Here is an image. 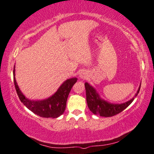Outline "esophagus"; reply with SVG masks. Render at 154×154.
I'll use <instances>...</instances> for the list:
<instances>
[{"label":"esophagus","mask_w":154,"mask_h":154,"mask_svg":"<svg viewBox=\"0 0 154 154\" xmlns=\"http://www.w3.org/2000/svg\"><path fill=\"white\" fill-rule=\"evenodd\" d=\"M89 77V75H88L87 72H86L85 71L81 72L80 74H79V78L82 79H87Z\"/></svg>","instance_id":"34e87169"}]
</instances>
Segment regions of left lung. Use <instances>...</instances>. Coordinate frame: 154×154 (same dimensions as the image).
Returning <instances> with one entry per match:
<instances>
[{"label": "left lung", "mask_w": 154, "mask_h": 154, "mask_svg": "<svg viewBox=\"0 0 154 154\" xmlns=\"http://www.w3.org/2000/svg\"><path fill=\"white\" fill-rule=\"evenodd\" d=\"M85 86L86 96H87V103L89 110L94 114L102 117H112L121 112L134 101V98L139 94L141 87L140 85L137 94L130 101L122 103H112L105 101L100 97V95L96 91V90L89 83L86 82Z\"/></svg>", "instance_id": "1"}]
</instances>
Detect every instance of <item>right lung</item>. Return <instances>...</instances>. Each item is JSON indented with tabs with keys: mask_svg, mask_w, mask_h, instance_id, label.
<instances>
[{
	"mask_svg": "<svg viewBox=\"0 0 154 154\" xmlns=\"http://www.w3.org/2000/svg\"><path fill=\"white\" fill-rule=\"evenodd\" d=\"M14 84L20 100L31 111L42 118H56L64 112L66 108L67 97L72 86L77 82V78L67 79L60 86L56 93L44 100L29 99L20 91L15 79V69H13Z\"/></svg>",
	"mask_w": 154,
	"mask_h": 154,
	"instance_id": "1",
	"label": "right lung"
}]
</instances>
